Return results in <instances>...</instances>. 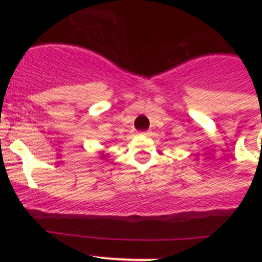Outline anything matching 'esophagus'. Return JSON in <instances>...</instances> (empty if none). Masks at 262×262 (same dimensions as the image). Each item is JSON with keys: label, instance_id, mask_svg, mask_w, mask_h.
<instances>
[{"label": "esophagus", "instance_id": "1", "mask_svg": "<svg viewBox=\"0 0 262 262\" xmlns=\"http://www.w3.org/2000/svg\"><path fill=\"white\" fill-rule=\"evenodd\" d=\"M150 132L149 130H144V132H142V134H144V136H148V134H149Z\"/></svg>", "mask_w": 262, "mask_h": 262}]
</instances>
